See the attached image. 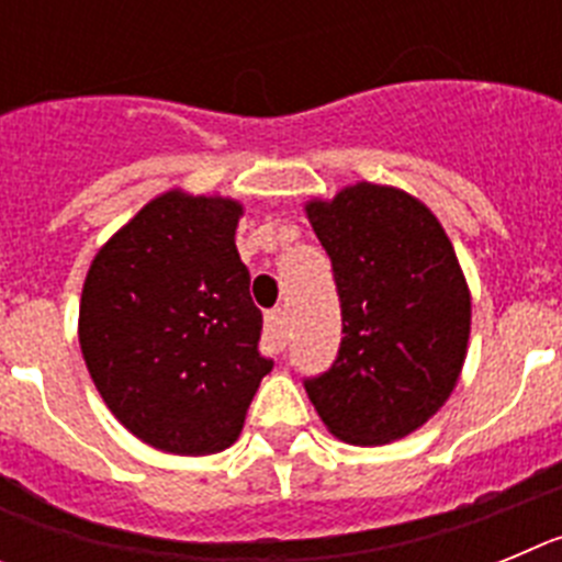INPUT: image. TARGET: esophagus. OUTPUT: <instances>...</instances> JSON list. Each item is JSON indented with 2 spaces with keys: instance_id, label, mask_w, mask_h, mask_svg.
Returning a JSON list of instances; mask_svg holds the SVG:
<instances>
[{
  "instance_id": "esophagus-1",
  "label": "esophagus",
  "mask_w": 562,
  "mask_h": 562,
  "mask_svg": "<svg viewBox=\"0 0 562 562\" xmlns=\"http://www.w3.org/2000/svg\"><path fill=\"white\" fill-rule=\"evenodd\" d=\"M286 346V317L284 310H270L265 317V349L267 355H278Z\"/></svg>"
}]
</instances>
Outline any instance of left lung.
<instances>
[{
    "label": "left lung",
    "instance_id": "left-lung-1",
    "mask_svg": "<svg viewBox=\"0 0 562 562\" xmlns=\"http://www.w3.org/2000/svg\"><path fill=\"white\" fill-rule=\"evenodd\" d=\"M331 258L342 340L306 394L329 434L389 445L450 400L470 340V286L448 233L408 191L355 182L306 202Z\"/></svg>",
    "mask_w": 562,
    "mask_h": 562
}]
</instances>
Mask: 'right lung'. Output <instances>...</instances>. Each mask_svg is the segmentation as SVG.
Here are the masks:
<instances>
[{
	"instance_id": "1",
	"label": "right lung",
	"mask_w": 562,
	"mask_h": 562,
	"mask_svg": "<svg viewBox=\"0 0 562 562\" xmlns=\"http://www.w3.org/2000/svg\"><path fill=\"white\" fill-rule=\"evenodd\" d=\"M241 202L154 196L89 265L78 342L106 408L128 434L173 456L238 439L272 360L236 250Z\"/></svg>"
}]
</instances>
